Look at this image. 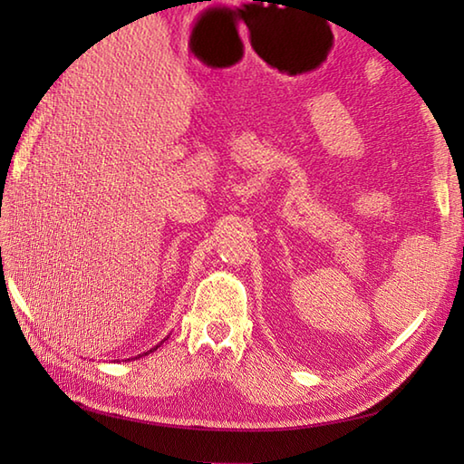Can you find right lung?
<instances>
[{"label":"right lung","instance_id":"add662e5","mask_svg":"<svg viewBox=\"0 0 464 464\" xmlns=\"http://www.w3.org/2000/svg\"><path fill=\"white\" fill-rule=\"evenodd\" d=\"M163 341H165V339H163ZM163 341H161V343H160V344H155V347H153V349H150V351H147V353H143V354H150V353H153V351H157V347H161V344H163ZM143 354H137V357H143ZM137 357H135V359H137Z\"/></svg>","mask_w":464,"mask_h":464}]
</instances>
